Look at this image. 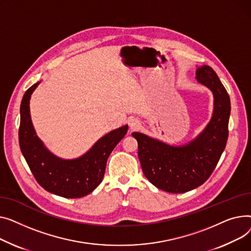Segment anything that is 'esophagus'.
Returning <instances> with one entry per match:
<instances>
[{"mask_svg":"<svg viewBox=\"0 0 251 251\" xmlns=\"http://www.w3.org/2000/svg\"><path fill=\"white\" fill-rule=\"evenodd\" d=\"M129 126H130L131 129H136V128H138L140 126V122L137 121V120H132L130 122V124H129Z\"/></svg>","mask_w":251,"mask_h":251,"instance_id":"esophagus-1","label":"esophagus"}]
</instances>
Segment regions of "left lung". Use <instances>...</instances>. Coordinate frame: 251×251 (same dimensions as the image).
Here are the masks:
<instances>
[{"instance_id": "8db88e82", "label": "left lung", "mask_w": 251, "mask_h": 251, "mask_svg": "<svg viewBox=\"0 0 251 251\" xmlns=\"http://www.w3.org/2000/svg\"><path fill=\"white\" fill-rule=\"evenodd\" d=\"M196 78L214 95L213 116L201 134L183 146H171L141 132L138 156L143 172L152 184L171 194H183L201 185L210 177L228 140L230 97L210 66L198 68Z\"/></svg>"}]
</instances>
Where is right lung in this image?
Wrapping results in <instances>:
<instances>
[{"instance_id": "add662e5", "label": "right lung", "mask_w": 251, "mask_h": 251, "mask_svg": "<svg viewBox=\"0 0 251 251\" xmlns=\"http://www.w3.org/2000/svg\"><path fill=\"white\" fill-rule=\"evenodd\" d=\"M40 82L25 92L20 106L19 145L36 181L51 194L67 199L89 195L101 183L107 159L126 136L127 126L109 131L79 158L66 160L50 152L36 136L31 122L29 100Z\"/></svg>"}]
</instances>
